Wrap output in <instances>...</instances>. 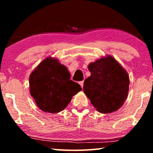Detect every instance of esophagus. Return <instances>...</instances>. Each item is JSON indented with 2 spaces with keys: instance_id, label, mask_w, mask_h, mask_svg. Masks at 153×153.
<instances>
[{
  "instance_id": "1",
  "label": "esophagus",
  "mask_w": 153,
  "mask_h": 153,
  "mask_svg": "<svg viewBox=\"0 0 153 153\" xmlns=\"http://www.w3.org/2000/svg\"><path fill=\"white\" fill-rule=\"evenodd\" d=\"M79 84L80 86H81V87H82V88H83V86H84V81H81V82H79Z\"/></svg>"
}]
</instances>
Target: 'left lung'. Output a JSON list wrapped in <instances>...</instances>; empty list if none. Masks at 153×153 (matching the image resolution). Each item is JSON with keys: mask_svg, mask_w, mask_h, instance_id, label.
I'll return each instance as SVG.
<instances>
[{"mask_svg": "<svg viewBox=\"0 0 153 153\" xmlns=\"http://www.w3.org/2000/svg\"><path fill=\"white\" fill-rule=\"evenodd\" d=\"M90 76L84 81V92L98 112L117 111L128 97L129 79L126 69L107 55L88 65Z\"/></svg>", "mask_w": 153, "mask_h": 153, "instance_id": "8db88e82", "label": "left lung"}]
</instances>
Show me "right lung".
<instances>
[{
	"label": "right lung",
	"mask_w": 153,
	"mask_h": 153,
	"mask_svg": "<svg viewBox=\"0 0 153 153\" xmlns=\"http://www.w3.org/2000/svg\"><path fill=\"white\" fill-rule=\"evenodd\" d=\"M70 79L67 67L56 58L47 57L30 76V94L36 105L46 113L64 110L73 96L82 90L79 84Z\"/></svg>",
	"instance_id": "obj_1"
}]
</instances>
